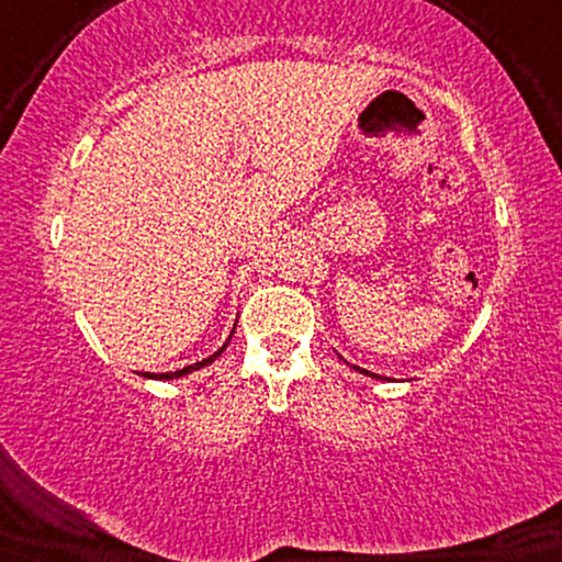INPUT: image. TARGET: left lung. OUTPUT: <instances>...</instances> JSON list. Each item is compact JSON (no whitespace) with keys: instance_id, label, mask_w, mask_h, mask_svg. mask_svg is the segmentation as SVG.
Wrapping results in <instances>:
<instances>
[{"instance_id":"8db88e82","label":"left lung","mask_w":562,"mask_h":562,"mask_svg":"<svg viewBox=\"0 0 562 562\" xmlns=\"http://www.w3.org/2000/svg\"><path fill=\"white\" fill-rule=\"evenodd\" d=\"M356 368V371H360V373H366V375H373V379H381V375H375V373H371V371H366V368H358V366H352Z\"/></svg>"}]
</instances>
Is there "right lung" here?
<instances>
[{
	"instance_id": "right-lung-1",
	"label": "right lung",
	"mask_w": 562,
	"mask_h": 562,
	"mask_svg": "<svg viewBox=\"0 0 562 562\" xmlns=\"http://www.w3.org/2000/svg\"><path fill=\"white\" fill-rule=\"evenodd\" d=\"M229 340H233V335L227 337V342L222 345V348L214 352V356H210V358H204V360H199V363H194V366H187V368H181V371H173V373H140V375H145V379H156V381H171V379H181V375H187V373H194V371H199V368H204V366H210L214 358H220L222 352H225V348L229 345Z\"/></svg>"
}]
</instances>
